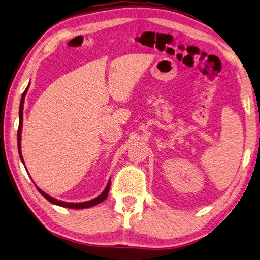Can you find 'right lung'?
<instances>
[{"mask_svg": "<svg viewBox=\"0 0 260 260\" xmlns=\"http://www.w3.org/2000/svg\"><path fill=\"white\" fill-rule=\"evenodd\" d=\"M27 87H29V85H27ZM27 91V88L24 90V92L22 93V97H21V102H20V109H19V118H20V121H19V129H18V147H19V154H20V158L21 161L23 162V157H22V154H21V132H22V120H23V104H24V97H25V93ZM24 163V162H23ZM109 186H110V181L108 182L107 186L105 187V190L103 191V193L101 196H98L97 198L92 199V200L90 201H87V202H81V203H70V202H63V201H60V200H57V199H54L50 196H48L47 193L43 192L42 190L39 189V187H37L38 191L41 193V194L45 197L47 200L49 202H51L53 204H57V206H60V207H63V208H69V209H85V208H90V207H93L96 206V204L101 203L102 201H104L105 199L107 198L108 196V192H109Z\"/></svg>", "mask_w": 260, "mask_h": 260, "instance_id": "1", "label": "right lung"}]
</instances>
